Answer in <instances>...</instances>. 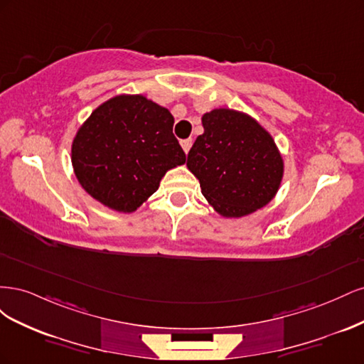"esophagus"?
Instances as JSON below:
<instances>
[{
    "label": "esophagus",
    "mask_w": 364,
    "mask_h": 364,
    "mask_svg": "<svg viewBox=\"0 0 364 364\" xmlns=\"http://www.w3.org/2000/svg\"><path fill=\"white\" fill-rule=\"evenodd\" d=\"M181 146H182V149H183V151H185V153H188V151H190V149H191V146H193V139H191V138H188V139H183V141H181Z\"/></svg>",
    "instance_id": "esophagus-1"
}]
</instances>
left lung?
Listing matches in <instances>:
<instances>
[{
  "label": "left lung",
  "instance_id": "obj_1",
  "mask_svg": "<svg viewBox=\"0 0 364 364\" xmlns=\"http://www.w3.org/2000/svg\"><path fill=\"white\" fill-rule=\"evenodd\" d=\"M203 134L188 153L186 167L202 194L228 218L266 206L278 193L284 161L269 132L247 114L220 107L202 117Z\"/></svg>",
  "mask_w": 364,
  "mask_h": 364
}]
</instances>
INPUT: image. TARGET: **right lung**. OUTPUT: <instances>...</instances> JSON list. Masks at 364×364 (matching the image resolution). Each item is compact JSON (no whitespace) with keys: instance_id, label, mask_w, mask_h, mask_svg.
Here are the masks:
<instances>
[{"instance_id":"right-lung-1","label":"right lung","mask_w":364,"mask_h":364,"mask_svg":"<svg viewBox=\"0 0 364 364\" xmlns=\"http://www.w3.org/2000/svg\"><path fill=\"white\" fill-rule=\"evenodd\" d=\"M168 109L144 95H117L77 130L71 162L82 188L118 213H134L185 164Z\"/></svg>"}]
</instances>
